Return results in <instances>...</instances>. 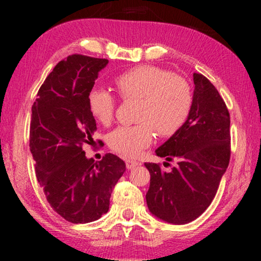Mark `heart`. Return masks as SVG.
<instances>
[{
    "label": "heart",
    "instance_id": "obj_1",
    "mask_svg": "<svg viewBox=\"0 0 261 261\" xmlns=\"http://www.w3.org/2000/svg\"><path fill=\"white\" fill-rule=\"evenodd\" d=\"M146 120L148 125L159 129H176L184 116V103L169 91L156 92L145 101ZM113 147L122 156L136 160L139 153L146 146V137L137 127L120 130L112 139Z\"/></svg>",
    "mask_w": 261,
    "mask_h": 261
}]
</instances>
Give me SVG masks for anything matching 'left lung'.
Here are the masks:
<instances>
[{
    "label": "left lung",
    "instance_id": "obj_1",
    "mask_svg": "<svg viewBox=\"0 0 261 261\" xmlns=\"http://www.w3.org/2000/svg\"><path fill=\"white\" fill-rule=\"evenodd\" d=\"M108 62L71 55L56 64L32 106L30 149L47 200L72 223L99 220L109 210L113 189L125 163L112 153L87 158L84 144L95 146L96 123L90 93Z\"/></svg>",
    "mask_w": 261,
    "mask_h": 261
}]
</instances>
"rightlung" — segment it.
<instances>
[{
  "mask_svg": "<svg viewBox=\"0 0 261 261\" xmlns=\"http://www.w3.org/2000/svg\"><path fill=\"white\" fill-rule=\"evenodd\" d=\"M194 92L184 124L156 148L165 160L147 163V207L173 224L196 220L214 199L230 158V118L219 92L204 77Z\"/></svg>",
  "mask_w": 261,
  "mask_h": 261,
  "instance_id": "right-lung-1",
  "label": "right lung"
}]
</instances>
